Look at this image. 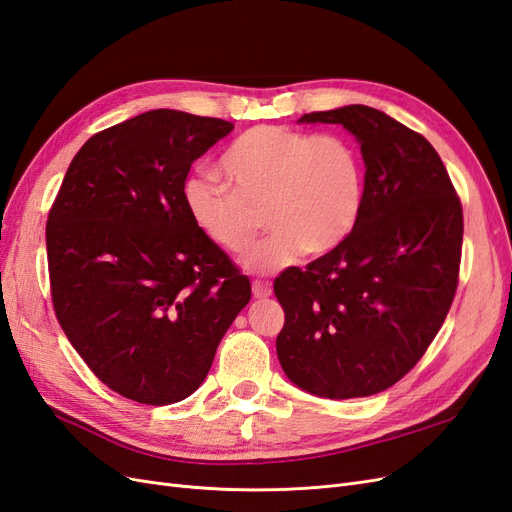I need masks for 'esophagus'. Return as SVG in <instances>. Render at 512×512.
<instances>
[{
    "instance_id": "1",
    "label": "esophagus",
    "mask_w": 512,
    "mask_h": 512,
    "mask_svg": "<svg viewBox=\"0 0 512 512\" xmlns=\"http://www.w3.org/2000/svg\"><path fill=\"white\" fill-rule=\"evenodd\" d=\"M252 292H254V297L256 299H267V297H271V286L267 284V282H252Z\"/></svg>"
}]
</instances>
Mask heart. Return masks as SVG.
<instances>
[{"label": "heart", "instance_id": "b5f03b06", "mask_svg": "<svg viewBox=\"0 0 512 512\" xmlns=\"http://www.w3.org/2000/svg\"><path fill=\"white\" fill-rule=\"evenodd\" d=\"M220 175L185 183L183 200L194 226L230 254L256 243L260 222L273 232L245 267L275 273L303 254L322 256L342 243L363 207V164L346 138L284 126H256L222 153Z\"/></svg>", "mask_w": 512, "mask_h": 512}]
</instances>
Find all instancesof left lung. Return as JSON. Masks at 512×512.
<instances>
[{"label":"left lung","instance_id":"8db88e82","mask_svg":"<svg viewBox=\"0 0 512 512\" xmlns=\"http://www.w3.org/2000/svg\"><path fill=\"white\" fill-rule=\"evenodd\" d=\"M299 123H339L359 141L363 207L335 250L275 280L286 314L277 359L312 395H376L418 363L451 309L461 203L427 138L378 108L350 104Z\"/></svg>","mask_w":512,"mask_h":512}]
</instances>
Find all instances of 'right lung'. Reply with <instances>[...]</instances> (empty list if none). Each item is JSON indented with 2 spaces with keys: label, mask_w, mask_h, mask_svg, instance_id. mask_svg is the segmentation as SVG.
Segmentation results:
<instances>
[{
  "label": "right lung",
  "mask_w": 512,
  "mask_h": 512,
  "mask_svg": "<svg viewBox=\"0 0 512 512\" xmlns=\"http://www.w3.org/2000/svg\"><path fill=\"white\" fill-rule=\"evenodd\" d=\"M232 128L173 108L117 123L79 149L51 207L55 316L89 369L138 404L190 397L252 299L183 200L192 162Z\"/></svg>",
  "instance_id": "1"
}]
</instances>
